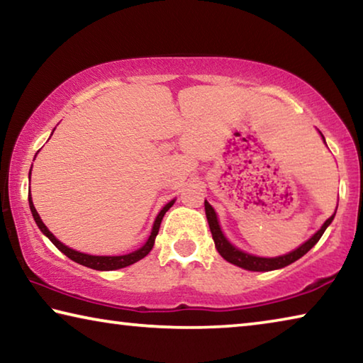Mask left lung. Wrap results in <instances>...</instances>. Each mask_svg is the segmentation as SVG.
Returning <instances> with one entry per match:
<instances>
[{
  "mask_svg": "<svg viewBox=\"0 0 363 363\" xmlns=\"http://www.w3.org/2000/svg\"><path fill=\"white\" fill-rule=\"evenodd\" d=\"M322 138H323V134H322ZM323 140H325V138H323ZM205 213H206L208 224H210V230H211L214 245H216V250L219 251V255L223 256L225 261H229L230 264H235V266L247 269V270H256V272H266V270L281 269V267L288 266V264L298 261L299 257H303L307 251H309L318 240H320V237L323 235L325 229H327V227L331 224V220H333V218H335V214L333 216H330L327 220H325V224L320 227V230L315 232L314 235L309 238V240L301 245L299 248L291 251V253L279 256V257H259V256L243 253V251H240L238 248L233 247V245L227 242V238L224 237V233L219 227L216 213H214L213 206L208 203L206 200H205Z\"/></svg>",
  "mask_w": 363,
  "mask_h": 363,
  "instance_id": "left-lung-1",
  "label": "left lung"
}]
</instances>
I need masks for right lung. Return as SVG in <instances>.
I'll use <instances>...</instances> for the list:
<instances>
[{
    "mask_svg": "<svg viewBox=\"0 0 363 363\" xmlns=\"http://www.w3.org/2000/svg\"><path fill=\"white\" fill-rule=\"evenodd\" d=\"M28 203H30V210H32V214H33V219H35L36 225L40 227V230L45 233V235L49 238V240H51L54 245H56V248L62 251V253L67 257H70L72 261L82 264V266L96 269V270H115V269H121V267L131 266V264L138 262L139 259H143V257H145L147 255L150 253V250L153 248V243H155V237H157V233L160 230V224H162V219L164 216V213H167L169 208L174 205V200H171L168 205H164L163 210L158 213L155 223H153V229H152L149 240L145 242L144 247L136 250V251H133V253H130V255H123V256H91V255L79 253V251H75V250H72L69 247H65V245L60 243L57 238L54 237L51 232H49L48 227L43 224L40 214L36 213V210H35L32 196H30V195H28Z\"/></svg>",
    "mask_w": 363,
    "mask_h": 363,
    "instance_id": "add662e5",
    "label": "right lung"
}]
</instances>
